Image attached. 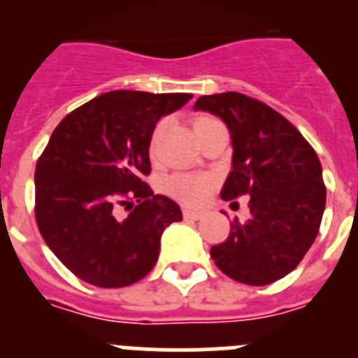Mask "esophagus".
Returning <instances> with one entry per match:
<instances>
[{"instance_id": "1", "label": "esophagus", "mask_w": 358, "mask_h": 358, "mask_svg": "<svg viewBox=\"0 0 358 358\" xmlns=\"http://www.w3.org/2000/svg\"><path fill=\"white\" fill-rule=\"evenodd\" d=\"M182 217L185 218H189V220H197V218L202 217V211H197V210H182Z\"/></svg>"}]
</instances>
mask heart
<instances>
[{"instance_id":"obj_1","label":"heart","mask_w":358,"mask_h":358,"mask_svg":"<svg viewBox=\"0 0 358 358\" xmlns=\"http://www.w3.org/2000/svg\"><path fill=\"white\" fill-rule=\"evenodd\" d=\"M215 122L211 116H199L194 120V129L199 131L201 127L208 125V123ZM157 136H159V127L156 129L154 136H152V148L156 145ZM215 188V177L211 176H201V173H176L170 176L164 181V192L173 197L176 201L188 204V206H199L202 202L210 197L211 189Z\"/></svg>"}]
</instances>
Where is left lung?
Instances as JSON below:
<instances>
[{
	"mask_svg": "<svg viewBox=\"0 0 358 358\" xmlns=\"http://www.w3.org/2000/svg\"><path fill=\"white\" fill-rule=\"evenodd\" d=\"M195 109L210 110L229 129L233 170L220 197L249 195L251 211L211 248L215 265L245 285L281 280L299 265L321 226L327 186L317 154L285 116L242 93L204 94Z\"/></svg>",
	"mask_w": 358,
	"mask_h": 358,
	"instance_id": "1",
	"label": "left lung"
}]
</instances>
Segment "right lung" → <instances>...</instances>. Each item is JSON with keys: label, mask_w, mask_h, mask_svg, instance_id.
<instances>
[{"label": "right lung", "mask_w": 358, "mask_h": 358, "mask_svg": "<svg viewBox=\"0 0 358 358\" xmlns=\"http://www.w3.org/2000/svg\"><path fill=\"white\" fill-rule=\"evenodd\" d=\"M189 98L110 91L71 110L53 131L36 166L37 227L85 283L120 289L140 281L156 265L163 231L182 220L176 202L154 194L143 177L157 120Z\"/></svg>", "instance_id": "right-lung-1"}]
</instances>
